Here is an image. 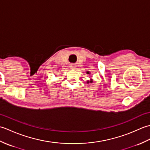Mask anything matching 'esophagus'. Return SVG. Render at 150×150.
I'll return each instance as SVG.
<instances>
[{"label":"esophagus","instance_id":"obj_1","mask_svg":"<svg viewBox=\"0 0 150 150\" xmlns=\"http://www.w3.org/2000/svg\"><path fill=\"white\" fill-rule=\"evenodd\" d=\"M76 65H75V64H71L70 65V68H71V69H75V68H76Z\"/></svg>","mask_w":150,"mask_h":150}]
</instances>
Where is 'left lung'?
Segmentation results:
<instances>
[{"label": "left lung", "instance_id": "8db88e82", "mask_svg": "<svg viewBox=\"0 0 150 150\" xmlns=\"http://www.w3.org/2000/svg\"><path fill=\"white\" fill-rule=\"evenodd\" d=\"M87 74H90V72H88ZM92 82H93V79H91L90 81H87V83H88H88H92Z\"/></svg>", "mask_w": 150, "mask_h": 150}]
</instances>
